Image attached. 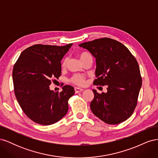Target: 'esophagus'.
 Returning a JSON list of instances; mask_svg holds the SVG:
<instances>
[{"mask_svg": "<svg viewBox=\"0 0 158 158\" xmlns=\"http://www.w3.org/2000/svg\"><path fill=\"white\" fill-rule=\"evenodd\" d=\"M74 91H75V93L76 94H78V93H80L81 92H82L83 89L79 88H74Z\"/></svg>", "mask_w": 158, "mask_h": 158, "instance_id": "esophagus-1", "label": "esophagus"}]
</instances>
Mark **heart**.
<instances>
[{
  "instance_id": "obj_1",
  "label": "heart",
  "mask_w": 158,
  "mask_h": 158,
  "mask_svg": "<svg viewBox=\"0 0 158 158\" xmlns=\"http://www.w3.org/2000/svg\"><path fill=\"white\" fill-rule=\"evenodd\" d=\"M89 55H90L89 54H88V52H80V53L79 54V56H80L81 60H83L85 58V57L88 56H89ZM67 62H68V59L65 58L63 60V63H62V66H63V67H65L66 64H67ZM70 81L76 85H83L85 84V78L82 75L75 74L70 78Z\"/></svg>"
}]
</instances>
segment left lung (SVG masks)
<instances>
[{"label":"left lung","mask_w":158,"mask_h":158,"mask_svg":"<svg viewBox=\"0 0 158 158\" xmlns=\"http://www.w3.org/2000/svg\"><path fill=\"white\" fill-rule=\"evenodd\" d=\"M80 47L95 58V85H107V93L93 89L90 108L106 123L116 125L126 121L135 111L142 86L138 62L127 47L111 38L84 42Z\"/></svg>","instance_id":"8db88e82"}]
</instances>
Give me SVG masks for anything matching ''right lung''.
<instances>
[{
  "instance_id": "right-lung-1",
  "label": "right lung",
  "mask_w": 158,
  "mask_h": 158,
  "mask_svg": "<svg viewBox=\"0 0 158 158\" xmlns=\"http://www.w3.org/2000/svg\"><path fill=\"white\" fill-rule=\"evenodd\" d=\"M73 44L64 46L37 44L22 52L12 71L17 101L31 121L49 125L60 121L69 110L74 88L66 85L60 92L51 90L54 78L61 74L60 60Z\"/></svg>"
}]
</instances>
